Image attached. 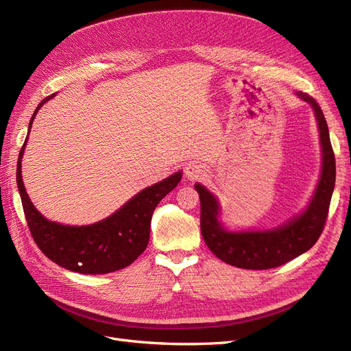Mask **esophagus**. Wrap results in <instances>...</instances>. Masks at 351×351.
<instances>
[{"label": "esophagus", "mask_w": 351, "mask_h": 351, "mask_svg": "<svg viewBox=\"0 0 351 351\" xmlns=\"http://www.w3.org/2000/svg\"><path fill=\"white\" fill-rule=\"evenodd\" d=\"M184 174L189 180H196V178L204 177L206 174V169L205 167H202L197 162H190L184 167Z\"/></svg>", "instance_id": "34e87169"}]
</instances>
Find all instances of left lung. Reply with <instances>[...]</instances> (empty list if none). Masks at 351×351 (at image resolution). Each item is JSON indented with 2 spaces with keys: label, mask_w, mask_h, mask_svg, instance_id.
<instances>
[{
  "label": "left lung",
  "mask_w": 351,
  "mask_h": 351,
  "mask_svg": "<svg viewBox=\"0 0 351 351\" xmlns=\"http://www.w3.org/2000/svg\"><path fill=\"white\" fill-rule=\"evenodd\" d=\"M297 97L312 107L321 143V174L307 206L282 224L268 230H230L221 221L218 199L200 183L195 189L200 199V231L210 252L232 267L271 269L309 250L319 239L335 186V158L328 124L317 102L307 93Z\"/></svg>",
  "instance_id": "8db88e82"
}]
</instances>
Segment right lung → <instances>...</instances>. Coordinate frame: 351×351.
Here are the masks:
<instances>
[{"label":"right lung","mask_w":351,"mask_h":351,"mask_svg":"<svg viewBox=\"0 0 351 351\" xmlns=\"http://www.w3.org/2000/svg\"><path fill=\"white\" fill-rule=\"evenodd\" d=\"M56 95L52 93L39 102L29 121V133L42 105ZM26 143L27 137L19 154L17 187L32 237L47 258L62 268L89 275L123 269L139 258L149 243L151 219L156 205L177 187L183 171H177L162 182L141 190L107 218L89 226H66L49 221L32 204L22 177Z\"/></svg>","instance_id":"add662e5"}]
</instances>
